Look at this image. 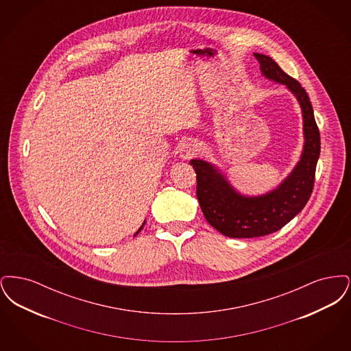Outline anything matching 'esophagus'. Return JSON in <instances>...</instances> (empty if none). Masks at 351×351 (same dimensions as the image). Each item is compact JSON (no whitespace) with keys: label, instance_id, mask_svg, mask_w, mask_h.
Returning <instances> with one entry per match:
<instances>
[{"label":"esophagus","instance_id":"obj_1","mask_svg":"<svg viewBox=\"0 0 351 351\" xmlns=\"http://www.w3.org/2000/svg\"><path fill=\"white\" fill-rule=\"evenodd\" d=\"M196 156V147L192 143H184L179 150V158L182 160H191Z\"/></svg>","mask_w":351,"mask_h":351}]
</instances>
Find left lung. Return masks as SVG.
<instances>
[{
    "label": "left lung",
    "mask_w": 351,
    "mask_h": 351,
    "mask_svg": "<svg viewBox=\"0 0 351 351\" xmlns=\"http://www.w3.org/2000/svg\"><path fill=\"white\" fill-rule=\"evenodd\" d=\"M261 73L284 86L296 97L302 114L304 146L300 159L276 188L263 195L249 196L234 188L226 175L213 163L192 159L196 171L197 200L205 219L219 233L230 238H254L275 233L299 215L309 200L319 156V132L305 89L269 56L255 52Z\"/></svg>",
    "instance_id": "1"
}]
</instances>
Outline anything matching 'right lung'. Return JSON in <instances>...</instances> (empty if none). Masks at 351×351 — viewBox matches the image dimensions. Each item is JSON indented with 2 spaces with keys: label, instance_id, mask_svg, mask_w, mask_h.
Returning a JSON list of instances; mask_svg holds the SVG:
<instances>
[{
  "label": "right lung",
  "instance_id": "1",
  "mask_svg": "<svg viewBox=\"0 0 351 351\" xmlns=\"http://www.w3.org/2000/svg\"><path fill=\"white\" fill-rule=\"evenodd\" d=\"M145 223H146V219H145V221H143V223H142V226H141V228H139V229H138V232H136V233L134 234V237H135V235H136V234L139 233V232H141V230H142V229H143V226H145Z\"/></svg>",
  "mask_w": 351,
  "mask_h": 351
}]
</instances>
